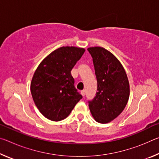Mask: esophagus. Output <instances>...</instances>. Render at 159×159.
<instances>
[{
	"instance_id": "obj_1",
	"label": "esophagus",
	"mask_w": 159,
	"mask_h": 159,
	"mask_svg": "<svg viewBox=\"0 0 159 159\" xmlns=\"http://www.w3.org/2000/svg\"><path fill=\"white\" fill-rule=\"evenodd\" d=\"M80 93H81V95H82L83 96H84L85 94V90H81V91H80Z\"/></svg>"
}]
</instances>
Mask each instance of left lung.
<instances>
[{
    "label": "left lung",
    "instance_id": "8db88e82",
    "mask_svg": "<svg viewBox=\"0 0 159 159\" xmlns=\"http://www.w3.org/2000/svg\"><path fill=\"white\" fill-rule=\"evenodd\" d=\"M88 50L98 80V92L88 106L97 122L108 123L121 114L128 103V79L121 63L109 50L102 47L88 48Z\"/></svg>",
    "mask_w": 159,
    "mask_h": 159
}]
</instances>
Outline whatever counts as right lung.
I'll return each instance as SVG.
<instances>
[{
    "instance_id": "add662e5",
    "label": "right lung",
    "mask_w": 159,
    "mask_h": 159,
    "mask_svg": "<svg viewBox=\"0 0 159 159\" xmlns=\"http://www.w3.org/2000/svg\"><path fill=\"white\" fill-rule=\"evenodd\" d=\"M85 51L82 48L61 47L49 54L35 71L31 95L48 119L60 121L66 118L82 98L74 87L71 71Z\"/></svg>"
}]
</instances>
